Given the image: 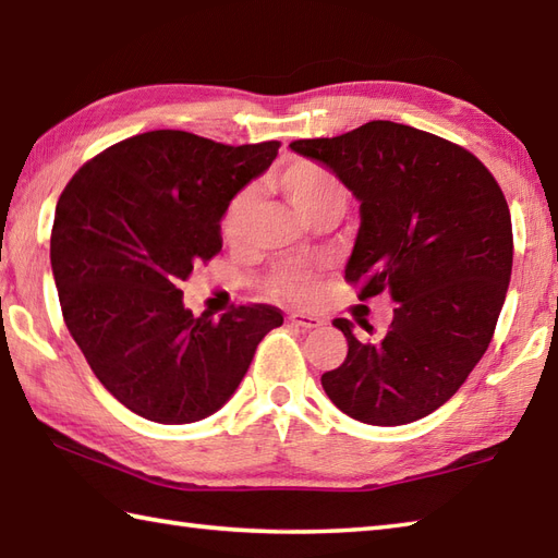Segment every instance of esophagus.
I'll list each match as a JSON object with an SVG mask.
<instances>
[{"label":"esophagus","mask_w":558,"mask_h":558,"mask_svg":"<svg viewBox=\"0 0 558 558\" xmlns=\"http://www.w3.org/2000/svg\"><path fill=\"white\" fill-rule=\"evenodd\" d=\"M290 322L294 326H300V329H319V326H324V319L322 316L316 314H290Z\"/></svg>","instance_id":"1"}]
</instances>
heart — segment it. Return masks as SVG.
Wrapping results in <instances>:
<instances>
[{
	"label": "heart",
	"instance_id": "heart-1",
	"mask_svg": "<svg viewBox=\"0 0 558 558\" xmlns=\"http://www.w3.org/2000/svg\"><path fill=\"white\" fill-rule=\"evenodd\" d=\"M270 181L278 191H282V195H286L294 207H298V213L307 222L329 210H345L348 191L343 181L338 179L331 169H326L316 161L294 159L286 163L280 171L272 173ZM256 215V189L239 191L234 198L229 201L222 215V234L227 242L232 246H244L251 234H254ZM266 286L272 298H280L286 302H310L314 300L316 290H319V272L307 264L288 260V264H280L270 272Z\"/></svg>",
	"mask_w": 558,
	"mask_h": 558
}]
</instances>
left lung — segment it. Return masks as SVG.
I'll return each instance as SVG.
<instances>
[{"label":"left lung","instance_id":"1","mask_svg":"<svg viewBox=\"0 0 558 558\" xmlns=\"http://www.w3.org/2000/svg\"><path fill=\"white\" fill-rule=\"evenodd\" d=\"M290 147L329 167L360 201L345 280L360 300L389 292V329L348 341L322 375L338 409L369 425H403L450 399L494 338L512 270L506 195L472 151L391 120Z\"/></svg>","mask_w":558,"mask_h":558}]
</instances>
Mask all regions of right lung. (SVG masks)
Returning a JSON list of instances; mask_svg holds the SVG:
<instances>
[{
    "label": "right lung",
    "mask_w": 558,
    "mask_h": 558,
    "mask_svg": "<svg viewBox=\"0 0 558 558\" xmlns=\"http://www.w3.org/2000/svg\"><path fill=\"white\" fill-rule=\"evenodd\" d=\"M278 147L151 130L104 149L64 185L50 234L64 324L96 379L137 416H210L282 324L270 304L193 316L181 292L195 266L220 254L229 201Z\"/></svg>",
    "instance_id": "right-lung-1"
}]
</instances>
